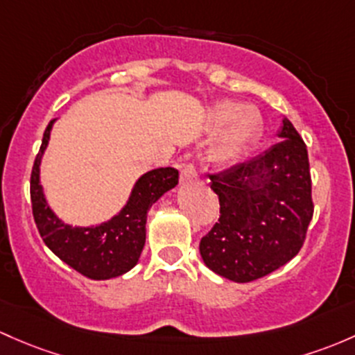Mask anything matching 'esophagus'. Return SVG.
<instances>
[{"mask_svg": "<svg viewBox=\"0 0 355 355\" xmlns=\"http://www.w3.org/2000/svg\"><path fill=\"white\" fill-rule=\"evenodd\" d=\"M197 178V171H196V166L192 165V163H187V165H184L180 168V180L182 184H187V182H192Z\"/></svg>", "mask_w": 355, "mask_h": 355, "instance_id": "1", "label": "esophagus"}]
</instances>
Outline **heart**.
<instances>
[{"instance_id":"heart-1","label":"heart","mask_w":355,"mask_h":355,"mask_svg":"<svg viewBox=\"0 0 355 355\" xmlns=\"http://www.w3.org/2000/svg\"><path fill=\"white\" fill-rule=\"evenodd\" d=\"M209 125L216 130L226 128L212 151V159L218 165H227L240 158L259 137L262 130V115L255 107L223 100L209 112Z\"/></svg>"}]
</instances>
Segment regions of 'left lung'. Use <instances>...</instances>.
<instances>
[{
    "label": "left lung",
    "mask_w": 355,
    "mask_h": 355,
    "mask_svg": "<svg viewBox=\"0 0 355 355\" xmlns=\"http://www.w3.org/2000/svg\"><path fill=\"white\" fill-rule=\"evenodd\" d=\"M262 155L209 175L219 219L199 250L204 263L234 282H252L300 253L313 218L304 141L287 119Z\"/></svg>",
    "instance_id": "1"
}]
</instances>
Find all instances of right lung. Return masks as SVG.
Returning a JSON list of instances; mask_svg holds the SVG:
<instances>
[{
  "label": "right lung",
  "mask_w": 355,
  "mask_h": 355,
  "mask_svg": "<svg viewBox=\"0 0 355 355\" xmlns=\"http://www.w3.org/2000/svg\"><path fill=\"white\" fill-rule=\"evenodd\" d=\"M52 119L42 137V146L30 175V199L37 230L59 259L93 281L119 277L139 260L146 241L148 211L163 193L178 184V170L156 168L144 173L134 185L124 209L98 226L73 227L64 225L47 206L40 185V159L51 137Z\"/></svg>",
  "instance_id": "obj_1"
}]
</instances>
